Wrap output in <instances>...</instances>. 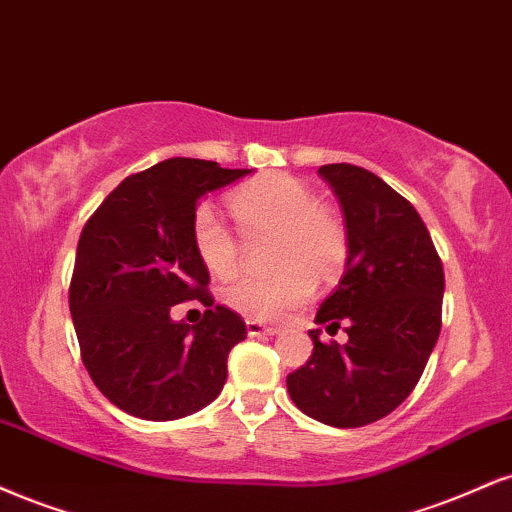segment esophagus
<instances>
[{
  "instance_id": "esophagus-1",
  "label": "esophagus",
  "mask_w": 512,
  "mask_h": 512,
  "mask_svg": "<svg viewBox=\"0 0 512 512\" xmlns=\"http://www.w3.org/2000/svg\"><path fill=\"white\" fill-rule=\"evenodd\" d=\"M245 329H248V336H274V334H279L274 326L257 322V319H248V322H245Z\"/></svg>"
}]
</instances>
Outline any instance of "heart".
Returning a JSON list of instances; mask_svg holds the SVG:
<instances>
[{"label": "heart", "instance_id": "obj_1", "mask_svg": "<svg viewBox=\"0 0 512 512\" xmlns=\"http://www.w3.org/2000/svg\"><path fill=\"white\" fill-rule=\"evenodd\" d=\"M231 214L248 238L274 236V276H240L221 291L238 315L257 322H279L310 300L315 281H331L348 257V233L331 209L298 178L264 174L229 197ZM193 245L214 276L238 267V240L212 207H197Z\"/></svg>", "mask_w": 512, "mask_h": 512}]
</instances>
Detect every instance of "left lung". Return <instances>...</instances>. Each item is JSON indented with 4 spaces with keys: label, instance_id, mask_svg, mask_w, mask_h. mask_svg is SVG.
I'll return each mask as SVG.
<instances>
[{
    "label": "left lung",
    "instance_id": "left-lung-1",
    "mask_svg": "<svg viewBox=\"0 0 512 512\" xmlns=\"http://www.w3.org/2000/svg\"><path fill=\"white\" fill-rule=\"evenodd\" d=\"M319 176L341 205L346 272L319 305L317 324H346L348 343L319 341L288 374L293 403L329 427H365L386 417L420 381L441 331L443 267L417 209L377 174L324 164Z\"/></svg>",
    "mask_w": 512,
    "mask_h": 512
}]
</instances>
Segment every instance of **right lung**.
Instances as JSON below:
<instances>
[{"instance_id":"obj_1","label":"right lung","mask_w":512,"mask_h":512,"mask_svg":"<svg viewBox=\"0 0 512 512\" xmlns=\"http://www.w3.org/2000/svg\"><path fill=\"white\" fill-rule=\"evenodd\" d=\"M252 169L174 157L123 178L80 233L69 307L83 365L116 408L150 422L193 415L226 384L245 322L209 298V272L193 245L200 197ZM200 299L203 322L170 319Z\"/></svg>"}]
</instances>
